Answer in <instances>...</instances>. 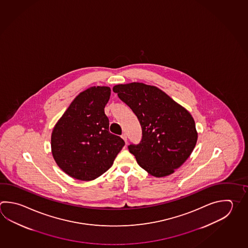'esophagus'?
I'll return each instance as SVG.
<instances>
[{
  "mask_svg": "<svg viewBox=\"0 0 248 248\" xmlns=\"http://www.w3.org/2000/svg\"><path fill=\"white\" fill-rule=\"evenodd\" d=\"M122 139H123V140H124V142H125V143H127V136H126V134H125V133H123V134H122Z\"/></svg>",
  "mask_w": 248,
  "mask_h": 248,
  "instance_id": "esophagus-1",
  "label": "esophagus"
}]
</instances>
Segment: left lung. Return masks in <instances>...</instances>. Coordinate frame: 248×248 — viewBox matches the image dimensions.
I'll return each instance as SVG.
<instances>
[{"instance_id":"1","label":"left lung","mask_w":248,"mask_h":248,"mask_svg":"<svg viewBox=\"0 0 248 248\" xmlns=\"http://www.w3.org/2000/svg\"><path fill=\"white\" fill-rule=\"evenodd\" d=\"M113 91L140 123V143L128 146L138 164L155 177L173 173L196 146L197 131L191 114L155 86L132 82L116 85Z\"/></svg>"}]
</instances>
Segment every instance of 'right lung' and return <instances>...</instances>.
I'll list each match as a JSON object with an SVG mask.
<instances>
[{
    "mask_svg": "<svg viewBox=\"0 0 248 248\" xmlns=\"http://www.w3.org/2000/svg\"><path fill=\"white\" fill-rule=\"evenodd\" d=\"M109 96L108 87L86 89L75 97L53 128V159L71 177L92 181L101 176L125 144L119 136L108 131L104 108Z\"/></svg>",
    "mask_w": 248,
    "mask_h": 248,
    "instance_id": "add662e5",
    "label": "right lung"
}]
</instances>
